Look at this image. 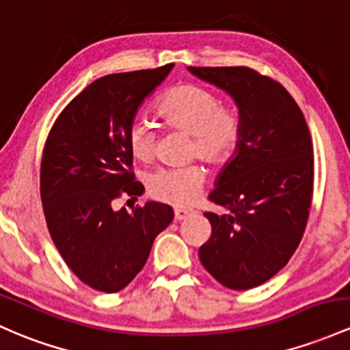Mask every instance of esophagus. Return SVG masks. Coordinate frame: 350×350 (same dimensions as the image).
<instances>
[{
  "mask_svg": "<svg viewBox=\"0 0 350 350\" xmlns=\"http://www.w3.org/2000/svg\"><path fill=\"white\" fill-rule=\"evenodd\" d=\"M193 213H194L193 209H184V207H178V209H174V217H176V221H183V219L191 216Z\"/></svg>",
  "mask_w": 350,
  "mask_h": 350,
  "instance_id": "34e87169",
  "label": "esophagus"
}]
</instances>
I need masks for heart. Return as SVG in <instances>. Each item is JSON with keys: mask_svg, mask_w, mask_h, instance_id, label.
<instances>
[{"mask_svg": "<svg viewBox=\"0 0 350 350\" xmlns=\"http://www.w3.org/2000/svg\"><path fill=\"white\" fill-rule=\"evenodd\" d=\"M157 114L169 128L191 134L193 154L209 164H224L234 154L243 133V121L236 107L221 106L213 91L198 84H181L169 90L157 103ZM154 129L144 119H134L128 129V146L139 161L154 154ZM204 169H157L146 179L148 193L157 201L187 206L198 198L204 184Z\"/></svg>", "mask_w": 350, "mask_h": 350, "instance_id": "b5f03b06", "label": "heart"}]
</instances>
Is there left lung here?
Wrapping results in <instances>:
<instances>
[{"mask_svg":"<svg viewBox=\"0 0 350 350\" xmlns=\"http://www.w3.org/2000/svg\"><path fill=\"white\" fill-rule=\"evenodd\" d=\"M187 71L231 96L243 121L239 144L209 194L231 213L204 214L213 232L199 259L222 286L252 289L289 262L304 234L314 183L309 128L286 88L254 69Z\"/></svg>","mask_w":350,"mask_h":350,"instance_id":"1","label":"left lung"}]
</instances>
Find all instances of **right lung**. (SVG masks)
Listing matches in <instances>:
<instances>
[{"label":"right lung","instance_id":"right-lung-1","mask_svg":"<svg viewBox=\"0 0 350 350\" xmlns=\"http://www.w3.org/2000/svg\"><path fill=\"white\" fill-rule=\"evenodd\" d=\"M174 64L96 79L56 119L41 159V201L51 239L68 267L101 293L124 289L144 267L172 207L149 201L114 209L134 181L128 129ZM137 199V198H136Z\"/></svg>","mask_w":350,"mask_h":350}]
</instances>
